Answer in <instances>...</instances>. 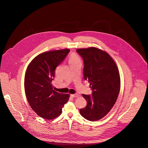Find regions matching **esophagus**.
I'll use <instances>...</instances> for the list:
<instances>
[{
  "mask_svg": "<svg viewBox=\"0 0 148 148\" xmlns=\"http://www.w3.org/2000/svg\"><path fill=\"white\" fill-rule=\"evenodd\" d=\"M71 97L72 98H75V97H78V95H77V94H71Z\"/></svg>",
  "mask_w": 148,
  "mask_h": 148,
  "instance_id": "esophagus-1",
  "label": "esophagus"
}]
</instances>
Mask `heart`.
<instances>
[{"label":"heart","mask_w":148,"mask_h":148,"mask_svg":"<svg viewBox=\"0 0 148 148\" xmlns=\"http://www.w3.org/2000/svg\"><path fill=\"white\" fill-rule=\"evenodd\" d=\"M79 60V57H77V55H76L75 54H72V56H71V58L69 59V62L71 61H75V60Z\"/></svg>","instance_id":"b5f03b06"}]
</instances>
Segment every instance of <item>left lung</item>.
<instances>
[{
  "label": "left lung",
  "mask_w": 148,
  "mask_h": 148,
  "mask_svg": "<svg viewBox=\"0 0 148 148\" xmlns=\"http://www.w3.org/2000/svg\"><path fill=\"white\" fill-rule=\"evenodd\" d=\"M77 53L84 62V79L90 83L92 94L83 97L87 101L80 113L86 119H101L115 103L120 91V76L117 66L106 52L91 47L78 49Z\"/></svg>",
  "instance_id": "8db88e82"
}]
</instances>
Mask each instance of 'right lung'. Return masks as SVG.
<instances>
[{"mask_svg":"<svg viewBox=\"0 0 148 148\" xmlns=\"http://www.w3.org/2000/svg\"><path fill=\"white\" fill-rule=\"evenodd\" d=\"M69 49L42 53L29 65L25 73V90L32 108L40 117L53 119L59 116L69 95L53 90L51 82L56 68L64 60Z\"/></svg>","mask_w":148,"mask_h":148,"instance_id":"add662e5","label":"right lung"}]
</instances>
